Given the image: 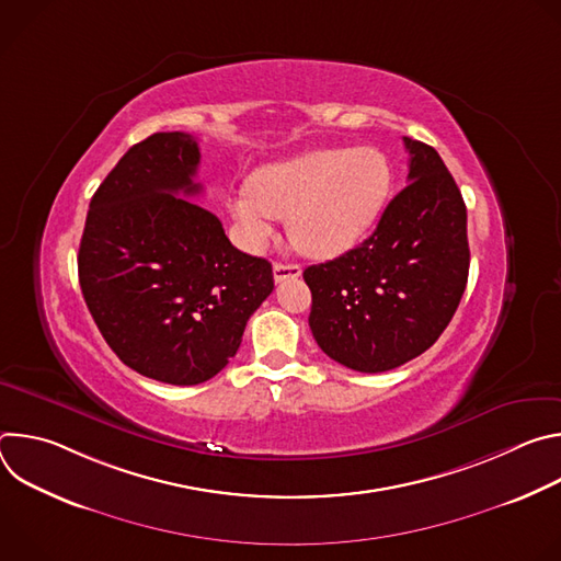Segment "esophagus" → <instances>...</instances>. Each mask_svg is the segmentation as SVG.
<instances>
[{"label":"esophagus","mask_w":561,"mask_h":561,"mask_svg":"<svg viewBox=\"0 0 561 561\" xmlns=\"http://www.w3.org/2000/svg\"><path fill=\"white\" fill-rule=\"evenodd\" d=\"M273 275H275V282L297 279V277L301 275V266H297V264H282V262H275V264H273Z\"/></svg>","instance_id":"obj_1"}]
</instances>
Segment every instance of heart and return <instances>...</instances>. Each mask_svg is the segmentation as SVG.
Segmentation results:
<instances>
[{
  "label": "heart",
  "instance_id": "1",
  "mask_svg": "<svg viewBox=\"0 0 561 561\" xmlns=\"http://www.w3.org/2000/svg\"><path fill=\"white\" fill-rule=\"evenodd\" d=\"M388 191L390 167L377 148H312L257 169L228 210L251 249L273 234L275 217H286L295 249L329 260L359 242Z\"/></svg>",
  "mask_w": 561,
  "mask_h": 561
}]
</instances>
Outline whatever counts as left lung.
<instances>
[{
	"label": "left lung",
	"instance_id": "obj_1",
	"mask_svg": "<svg viewBox=\"0 0 561 561\" xmlns=\"http://www.w3.org/2000/svg\"><path fill=\"white\" fill-rule=\"evenodd\" d=\"M409 186L364 242L308 266V327L331 359L383 373L428 351L453 319L468 282L466 204L439 152L404 137Z\"/></svg>",
	"mask_w": 561,
	"mask_h": 561
}]
</instances>
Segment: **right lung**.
I'll return each instance as SVG.
<instances>
[{"instance_id":"1","label":"right lung","mask_w":561,"mask_h":561,"mask_svg":"<svg viewBox=\"0 0 561 561\" xmlns=\"http://www.w3.org/2000/svg\"><path fill=\"white\" fill-rule=\"evenodd\" d=\"M199 146L154 133L130 146L91 199L77 271L113 353L144 377L195 386L234 357L273 293V266L237 251L221 221L178 198L202 193Z\"/></svg>"}]
</instances>
